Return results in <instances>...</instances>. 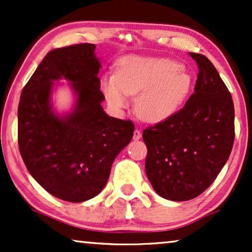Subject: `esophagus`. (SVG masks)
Returning a JSON list of instances; mask_svg holds the SVG:
<instances>
[{
  "label": "esophagus",
  "instance_id": "obj_1",
  "mask_svg": "<svg viewBox=\"0 0 252 252\" xmlns=\"http://www.w3.org/2000/svg\"><path fill=\"white\" fill-rule=\"evenodd\" d=\"M141 136H142V133H141L140 129L134 130V135H133V139L134 140H140Z\"/></svg>",
  "mask_w": 252,
  "mask_h": 252
}]
</instances>
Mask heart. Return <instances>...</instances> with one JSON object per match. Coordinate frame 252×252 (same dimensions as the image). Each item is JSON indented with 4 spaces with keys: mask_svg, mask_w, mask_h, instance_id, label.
Wrapping results in <instances>:
<instances>
[{
    "mask_svg": "<svg viewBox=\"0 0 252 252\" xmlns=\"http://www.w3.org/2000/svg\"><path fill=\"white\" fill-rule=\"evenodd\" d=\"M192 88V77L178 62L167 58L127 57L115 79L103 82L108 102L116 109L127 105L126 95L139 96L136 113L149 123L164 122L175 115Z\"/></svg>",
    "mask_w": 252,
    "mask_h": 252,
    "instance_id": "heart-1",
    "label": "heart"
}]
</instances>
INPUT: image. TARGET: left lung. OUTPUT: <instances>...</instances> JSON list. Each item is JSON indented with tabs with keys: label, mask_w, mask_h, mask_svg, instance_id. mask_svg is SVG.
Segmentation results:
<instances>
[{
	"label": "left lung",
	"mask_w": 252,
	"mask_h": 252,
	"mask_svg": "<svg viewBox=\"0 0 252 252\" xmlns=\"http://www.w3.org/2000/svg\"><path fill=\"white\" fill-rule=\"evenodd\" d=\"M189 55L198 66L194 93L180 111L142 134L147 177L158 195L175 202L197 197L216 180L235 137L229 91L204 55Z\"/></svg>",
	"instance_id": "left-lung-1"
}]
</instances>
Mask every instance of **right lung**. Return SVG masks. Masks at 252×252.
<instances>
[{"mask_svg": "<svg viewBox=\"0 0 252 252\" xmlns=\"http://www.w3.org/2000/svg\"><path fill=\"white\" fill-rule=\"evenodd\" d=\"M95 44L49 51L24 87L18 105V144L31 175L55 197L88 201L103 190L113 160L130 142L134 124L110 117L102 108L99 60ZM70 84L76 101L57 114L53 82Z\"/></svg>", "mask_w": 252, "mask_h": 252, "instance_id": "right-lung-1", "label": "right lung"}]
</instances>
